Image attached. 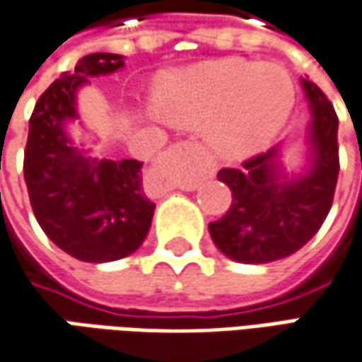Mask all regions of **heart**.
Masks as SVG:
<instances>
[{
    "label": "heart",
    "mask_w": 362,
    "mask_h": 362,
    "mask_svg": "<svg viewBox=\"0 0 362 362\" xmlns=\"http://www.w3.org/2000/svg\"><path fill=\"white\" fill-rule=\"evenodd\" d=\"M155 106L171 124L202 127L217 159L240 160L282 131L294 106V84L278 64L211 60L160 78Z\"/></svg>",
    "instance_id": "heart-1"
}]
</instances>
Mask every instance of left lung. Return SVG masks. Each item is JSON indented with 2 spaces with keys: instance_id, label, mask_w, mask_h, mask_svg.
<instances>
[{
  "instance_id": "left-lung-1",
  "label": "left lung",
  "mask_w": 362,
  "mask_h": 362,
  "mask_svg": "<svg viewBox=\"0 0 362 362\" xmlns=\"http://www.w3.org/2000/svg\"><path fill=\"white\" fill-rule=\"evenodd\" d=\"M310 108L306 165L286 171L284 145L272 146L242 169H221L217 179L231 189L228 214L209 223L217 250L240 264H268L292 256L325 223L339 179V119L325 92L300 80Z\"/></svg>"
}]
</instances>
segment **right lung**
Listing matches in <instances>:
<instances>
[{
  "instance_id": "obj_1",
  "label": "right lung",
  "mask_w": 362,
  "mask_h": 362,
  "mask_svg": "<svg viewBox=\"0 0 362 362\" xmlns=\"http://www.w3.org/2000/svg\"><path fill=\"white\" fill-rule=\"evenodd\" d=\"M124 56L96 52L80 58L35 103L23 177L40 228L66 254L105 264L136 252L155 214L143 189V163L98 159L76 145L68 127L80 119L78 92L90 78L112 74Z\"/></svg>"
}]
</instances>
